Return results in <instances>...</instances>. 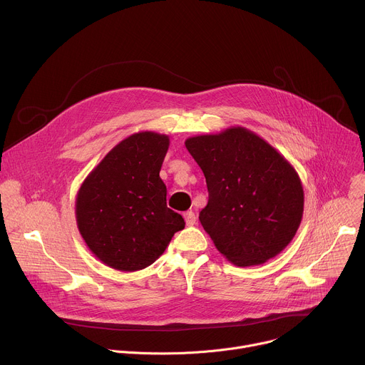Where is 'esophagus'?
<instances>
[{
    "mask_svg": "<svg viewBox=\"0 0 365 365\" xmlns=\"http://www.w3.org/2000/svg\"><path fill=\"white\" fill-rule=\"evenodd\" d=\"M183 217H185V221H186V225H187V227H192V225L196 224V217H195V214H193L192 211L185 212Z\"/></svg>",
    "mask_w": 365,
    "mask_h": 365,
    "instance_id": "esophagus-1",
    "label": "esophagus"
}]
</instances>
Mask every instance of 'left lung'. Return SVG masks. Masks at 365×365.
<instances>
[{
  "mask_svg": "<svg viewBox=\"0 0 365 365\" xmlns=\"http://www.w3.org/2000/svg\"><path fill=\"white\" fill-rule=\"evenodd\" d=\"M185 145L206 179L210 199L199 221L217 250L238 267L280 254L296 235L304 203L284 155L244 127L189 137Z\"/></svg>",
  "mask_w": 365,
  "mask_h": 365,
  "instance_id": "left-lung-1",
  "label": "left lung"
}]
</instances>
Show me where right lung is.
<instances>
[{
	"label": "right lung",
	"instance_id": "right-lung-1",
	"mask_svg": "<svg viewBox=\"0 0 365 365\" xmlns=\"http://www.w3.org/2000/svg\"><path fill=\"white\" fill-rule=\"evenodd\" d=\"M169 135L140 131L120 141L81 185L75 214L92 254L120 272L148 267L185 228L166 205L160 169Z\"/></svg>",
	"mask_w": 365,
	"mask_h": 365
}]
</instances>
